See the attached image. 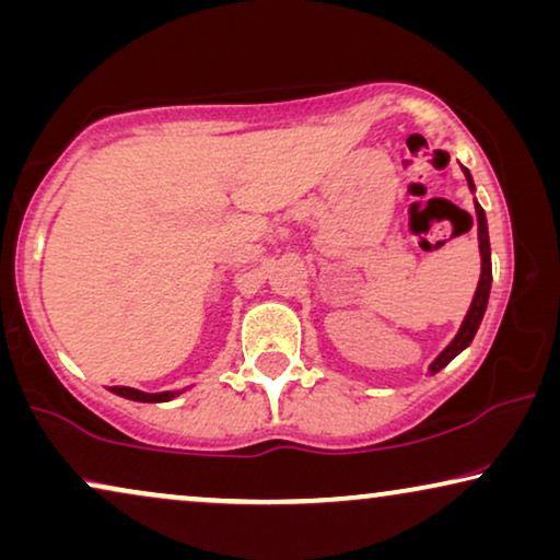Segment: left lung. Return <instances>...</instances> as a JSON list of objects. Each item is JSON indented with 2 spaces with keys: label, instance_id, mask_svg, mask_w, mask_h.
Returning a JSON list of instances; mask_svg holds the SVG:
<instances>
[{
  "label": "left lung",
  "instance_id": "obj_1",
  "mask_svg": "<svg viewBox=\"0 0 560 560\" xmlns=\"http://www.w3.org/2000/svg\"><path fill=\"white\" fill-rule=\"evenodd\" d=\"M466 180H469V188L474 190V180H471V173L462 167ZM474 209H477V226H479V252H481V278H479V285H477V293H474V301H471V308L466 313L462 328H458V334L454 336V341L448 343L446 349L441 351L439 357H435V362L431 364V374L441 372L443 366H446L451 359L456 354H462V351L469 347L474 336H477V328L481 324V318H485V311H487V301H489V290H492V252H489V232H487V217H485V209L474 201Z\"/></svg>",
  "mask_w": 560,
  "mask_h": 560
}]
</instances>
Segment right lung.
<instances>
[{
    "label": "right lung",
    "instance_id": "1",
    "mask_svg": "<svg viewBox=\"0 0 560 560\" xmlns=\"http://www.w3.org/2000/svg\"><path fill=\"white\" fill-rule=\"evenodd\" d=\"M114 395L119 397H127V400H135V402H167L173 400L175 395L180 393H140V389L135 387H109Z\"/></svg>",
    "mask_w": 560,
    "mask_h": 560
}]
</instances>
